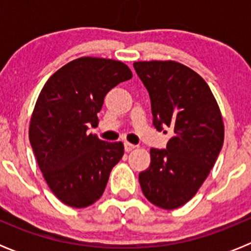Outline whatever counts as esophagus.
Listing matches in <instances>:
<instances>
[{
    "label": "esophagus",
    "mask_w": 251,
    "mask_h": 251,
    "mask_svg": "<svg viewBox=\"0 0 251 251\" xmlns=\"http://www.w3.org/2000/svg\"><path fill=\"white\" fill-rule=\"evenodd\" d=\"M134 148H136V146L129 143V142H126V143H124V150H126V152H130V151H133Z\"/></svg>",
    "instance_id": "34e87169"
}]
</instances>
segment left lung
<instances>
[{"mask_svg":"<svg viewBox=\"0 0 251 251\" xmlns=\"http://www.w3.org/2000/svg\"><path fill=\"white\" fill-rule=\"evenodd\" d=\"M133 66L150 94L153 126L174 132L166 150L151 148L139 183L150 202L174 210L197 194L223 148L220 108L206 81L183 64L153 60Z\"/></svg>","mask_w":251,"mask_h":251,"instance_id":"8db88e82","label":"left lung"}]
</instances>
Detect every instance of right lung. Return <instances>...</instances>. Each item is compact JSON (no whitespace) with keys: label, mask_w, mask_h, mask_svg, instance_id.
Instances as JSON below:
<instances>
[{"label":"right lung","mask_w":251,"mask_h":251,"mask_svg":"<svg viewBox=\"0 0 251 251\" xmlns=\"http://www.w3.org/2000/svg\"><path fill=\"white\" fill-rule=\"evenodd\" d=\"M130 77L122 61L79 57L51 75L40 92L28 138L46 183L65 205L83 208L98 201L123 157L122 142L101 141L88 127L98 126L106 93Z\"/></svg>","instance_id":"add662e5"}]
</instances>
